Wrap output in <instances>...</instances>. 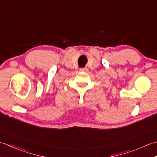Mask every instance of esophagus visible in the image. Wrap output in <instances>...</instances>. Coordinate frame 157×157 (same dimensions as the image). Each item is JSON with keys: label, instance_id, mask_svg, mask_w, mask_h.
Masks as SVG:
<instances>
[{"label": "esophagus", "instance_id": "obj_1", "mask_svg": "<svg viewBox=\"0 0 157 157\" xmlns=\"http://www.w3.org/2000/svg\"><path fill=\"white\" fill-rule=\"evenodd\" d=\"M88 71V68L87 67H84V68H80L79 69V71L81 72H86Z\"/></svg>", "mask_w": 157, "mask_h": 157}]
</instances>
